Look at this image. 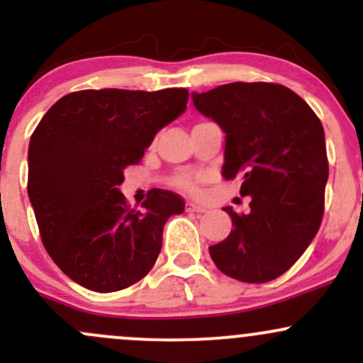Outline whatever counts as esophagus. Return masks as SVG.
Returning <instances> with one entry per match:
<instances>
[{"instance_id": "esophagus-1", "label": "esophagus", "mask_w": 363, "mask_h": 363, "mask_svg": "<svg viewBox=\"0 0 363 363\" xmlns=\"http://www.w3.org/2000/svg\"><path fill=\"white\" fill-rule=\"evenodd\" d=\"M186 211L188 212H205L207 211V207H203V205L195 203V202H188L186 203Z\"/></svg>"}]
</instances>
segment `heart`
<instances>
[{
  "mask_svg": "<svg viewBox=\"0 0 363 363\" xmlns=\"http://www.w3.org/2000/svg\"><path fill=\"white\" fill-rule=\"evenodd\" d=\"M175 184H177L179 188L186 189V191H195V188H196V184H195V179H193L191 175H188V174H182V175H179V177L175 179Z\"/></svg>",
  "mask_w": 363,
  "mask_h": 363,
  "instance_id": "heart-1",
  "label": "heart"
}]
</instances>
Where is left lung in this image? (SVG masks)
Here are the masks:
<instances>
[{
	"label": "left lung",
	"mask_w": 363,
	"mask_h": 363,
	"mask_svg": "<svg viewBox=\"0 0 363 363\" xmlns=\"http://www.w3.org/2000/svg\"><path fill=\"white\" fill-rule=\"evenodd\" d=\"M195 108L225 131V179L242 177L250 212L208 247L219 270L244 283L286 272L316 237L323 218L328 160L325 131L313 108L288 87L233 82L191 93Z\"/></svg>",
	"instance_id": "obj_1"
}]
</instances>
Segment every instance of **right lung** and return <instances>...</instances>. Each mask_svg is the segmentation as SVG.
I'll use <instances>...</instances> for the list:
<instances>
[{"instance_id": "obj_1", "label": "right lung", "mask_w": 363, "mask_h": 363, "mask_svg": "<svg viewBox=\"0 0 363 363\" xmlns=\"http://www.w3.org/2000/svg\"><path fill=\"white\" fill-rule=\"evenodd\" d=\"M188 91L86 89L57 100L33 131L28 196L50 258L87 290L111 294L156 263L163 226L184 202L152 189L130 208L119 186L156 133L186 111Z\"/></svg>"}]
</instances>
